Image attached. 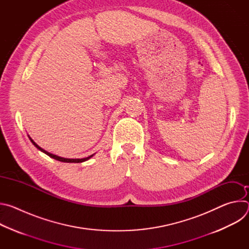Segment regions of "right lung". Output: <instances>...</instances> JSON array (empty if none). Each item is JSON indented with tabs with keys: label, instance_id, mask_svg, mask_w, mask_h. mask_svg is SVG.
Wrapping results in <instances>:
<instances>
[{
	"label": "right lung",
	"instance_id": "add662e5",
	"mask_svg": "<svg viewBox=\"0 0 249 249\" xmlns=\"http://www.w3.org/2000/svg\"><path fill=\"white\" fill-rule=\"evenodd\" d=\"M28 138H29V140H30V142L31 143L36 147L39 151H41V152H43L44 154H46L47 156H49L50 158H52V159H54V160H59V161H63V162H83V161H86V160H89L91 157H93V155H91V156H89V157H88V158H84V159H66V158H61V157H58V156H56V155H53V154H50V153H48L47 151H45V150H43L42 148H40L36 143H35V142L28 136Z\"/></svg>",
	"mask_w": 249,
	"mask_h": 249
}]
</instances>
